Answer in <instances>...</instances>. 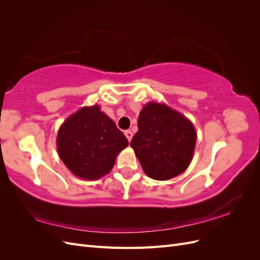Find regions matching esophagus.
I'll return each instance as SVG.
<instances>
[{
  "label": "esophagus",
  "instance_id": "34e87169",
  "mask_svg": "<svg viewBox=\"0 0 260 260\" xmlns=\"http://www.w3.org/2000/svg\"><path fill=\"white\" fill-rule=\"evenodd\" d=\"M124 136H125V138L128 139V141L130 142L131 141V139H132V137H133V135H132V132H131V130H125L124 131Z\"/></svg>",
  "mask_w": 260,
  "mask_h": 260
}]
</instances>
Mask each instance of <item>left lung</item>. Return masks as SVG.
<instances>
[{
	"label": "left lung",
	"instance_id": "8db88e82",
	"mask_svg": "<svg viewBox=\"0 0 260 260\" xmlns=\"http://www.w3.org/2000/svg\"><path fill=\"white\" fill-rule=\"evenodd\" d=\"M138 128L130 145L149 178L169 180L188 167L196 132L187 118L167 105L149 102L139 115Z\"/></svg>",
	"mask_w": 260,
	"mask_h": 260
}]
</instances>
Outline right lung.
Instances as JSON below:
<instances>
[{
    "instance_id": "1",
    "label": "right lung",
    "mask_w": 260,
    "mask_h": 260,
    "mask_svg": "<svg viewBox=\"0 0 260 260\" xmlns=\"http://www.w3.org/2000/svg\"><path fill=\"white\" fill-rule=\"evenodd\" d=\"M57 151L77 177L96 180L112 170L128 140L99 105L82 107L68 117L57 135Z\"/></svg>"
}]
</instances>
